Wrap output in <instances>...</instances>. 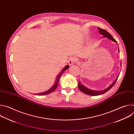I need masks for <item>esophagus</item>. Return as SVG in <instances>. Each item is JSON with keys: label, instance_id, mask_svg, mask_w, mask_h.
Segmentation results:
<instances>
[{"label": "esophagus", "instance_id": "esophagus-1", "mask_svg": "<svg viewBox=\"0 0 134 134\" xmlns=\"http://www.w3.org/2000/svg\"><path fill=\"white\" fill-rule=\"evenodd\" d=\"M76 62V58H75V57H70V59L68 61V64L70 66H72Z\"/></svg>", "mask_w": 134, "mask_h": 134}]
</instances>
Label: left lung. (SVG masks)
Returning a JSON list of instances; mask_svg holds the SVG:
<instances>
[{"mask_svg":"<svg viewBox=\"0 0 134 134\" xmlns=\"http://www.w3.org/2000/svg\"><path fill=\"white\" fill-rule=\"evenodd\" d=\"M98 30H99V32L100 34L102 35L104 37H107L108 38V39H109V40H112V41L114 42H117V41L114 39V38L112 36V35L109 33H108L107 31L104 30H103V29H101L99 27H98ZM118 51L119 52V47H118ZM118 77L116 78V79L115 80V81H114L111 84L110 86H109L108 87H107V88H105V90H101V91H96V90H91L87 87H86V86H85L84 85H83L81 83V82L79 81V84H78V86H79V90L82 92L83 93L86 94H87V95H91V96H95V95H101V94H103L104 93H105V92H107V91H108L109 90H110L112 87L114 85V84L116 83V82H117V79H118Z\"/></svg>","mask_w":134,"mask_h":134,"instance_id":"1","label":"left lung"}]
</instances>
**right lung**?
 I'll return each mask as SVG.
<instances>
[{
    "label": "right lung",
    "instance_id": "add662e5",
    "mask_svg": "<svg viewBox=\"0 0 134 134\" xmlns=\"http://www.w3.org/2000/svg\"><path fill=\"white\" fill-rule=\"evenodd\" d=\"M68 68H69V66L68 65H67L65 67V68L60 72V73L58 75V76H57V79L55 80V82L54 83V84L53 85V86L48 90H47V91H45L44 92H42V93H38L37 95H47V94H50V93L53 92L55 89L57 87V86H58V82H59V80L61 77L62 75L64 73V71H65L66 69H67Z\"/></svg>",
    "mask_w": 134,
    "mask_h": 134
}]
</instances>
